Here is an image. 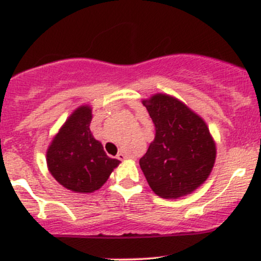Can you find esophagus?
Returning a JSON list of instances; mask_svg holds the SVG:
<instances>
[{"instance_id": "obj_1", "label": "esophagus", "mask_w": 261, "mask_h": 261, "mask_svg": "<svg viewBox=\"0 0 261 261\" xmlns=\"http://www.w3.org/2000/svg\"><path fill=\"white\" fill-rule=\"evenodd\" d=\"M116 158H118V160L122 161V160H125V158H127V155L125 154V153H122V152H119L118 155H116Z\"/></svg>"}]
</instances>
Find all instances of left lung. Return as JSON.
Segmentation results:
<instances>
[{"label": "left lung", "instance_id": "8db88e82", "mask_svg": "<svg viewBox=\"0 0 261 261\" xmlns=\"http://www.w3.org/2000/svg\"><path fill=\"white\" fill-rule=\"evenodd\" d=\"M143 106L155 126L153 142L140 160L149 187L164 199L190 194L207 179L216 158L205 121L166 94H155Z\"/></svg>", "mask_w": 261, "mask_h": 261}]
</instances>
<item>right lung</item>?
Here are the masks:
<instances>
[{"mask_svg": "<svg viewBox=\"0 0 261 261\" xmlns=\"http://www.w3.org/2000/svg\"><path fill=\"white\" fill-rule=\"evenodd\" d=\"M91 121V108H79L47 149L50 173L60 184L76 193L98 190L120 163L108 157L101 143L93 137L89 130Z\"/></svg>", "mask_w": 261, "mask_h": 261, "instance_id": "right-lung-1", "label": "right lung"}]
</instances>
